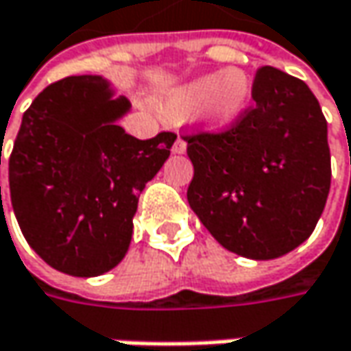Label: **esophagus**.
I'll use <instances>...</instances> for the list:
<instances>
[{
	"label": "esophagus",
	"instance_id": "obj_1",
	"mask_svg": "<svg viewBox=\"0 0 351 351\" xmlns=\"http://www.w3.org/2000/svg\"><path fill=\"white\" fill-rule=\"evenodd\" d=\"M184 150H186V143H184V138L176 136L175 144H173V152H176V154H182Z\"/></svg>",
	"mask_w": 351,
	"mask_h": 351
}]
</instances>
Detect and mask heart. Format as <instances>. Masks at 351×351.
<instances>
[{"label": "heart", "mask_w": 351, "mask_h": 351, "mask_svg": "<svg viewBox=\"0 0 351 351\" xmlns=\"http://www.w3.org/2000/svg\"><path fill=\"white\" fill-rule=\"evenodd\" d=\"M249 102V82L243 72L231 70L210 74L184 88L162 96L158 108L169 116H184L207 104L210 122L215 126L233 124Z\"/></svg>", "instance_id": "obj_1"}]
</instances>
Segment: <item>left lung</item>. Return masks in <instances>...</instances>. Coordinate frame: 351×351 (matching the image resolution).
I'll use <instances>...</instances> for the list:
<instances>
[{"label": "left lung", "mask_w": 351, "mask_h": 351, "mask_svg": "<svg viewBox=\"0 0 351 351\" xmlns=\"http://www.w3.org/2000/svg\"><path fill=\"white\" fill-rule=\"evenodd\" d=\"M253 104L219 132H191L186 199L208 233L247 259H275L307 239L328 201V122L300 78L257 70Z\"/></svg>", "instance_id": "8db88e82"}]
</instances>
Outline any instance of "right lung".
I'll list each match as a JSON object with an SVG mask.
<instances>
[{"label": "right lung", "mask_w": 351, "mask_h": 351, "mask_svg": "<svg viewBox=\"0 0 351 351\" xmlns=\"http://www.w3.org/2000/svg\"><path fill=\"white\" fill-rule=\"evenodd\" d=\"M128 108L100 76H68L23 112L10 195L23 237L53 269L94 277L128 251L138 197L176 141L175 132L126 134L116 120Z\"/></svg>", "instance_id": "add662e5"}]
</instances>
